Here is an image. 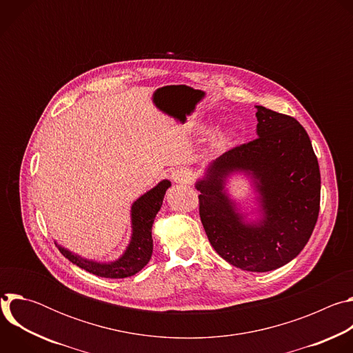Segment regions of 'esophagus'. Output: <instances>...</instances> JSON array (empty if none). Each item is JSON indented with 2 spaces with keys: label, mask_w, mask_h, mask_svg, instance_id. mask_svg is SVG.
Masks as SVG:
<instances>
[{
  "label": "esophagus",
  "mask_w": 353,
  "mask_h": 353,
  "mask_svg": "<svg viewBox=\"0 0 353 353\" xmlns=\"http://www.w3.org/2000/svg\"><path fill=\"white\" fill-rule=\"evenodd\" d=\"M191 179H192V174H191V172H190L188 169H185V168H179V169H176V170L172 172V180H173L174 183L187 184V183L191 181Z\"/></svg>",
  "instance_id": "1"
}]
</instances>
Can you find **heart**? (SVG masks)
<instances>
[{
  "instance_id": "obj_1",
  "label": "heart",
  "mask_w": 353,
  "mask_h": 353,
  "mask_svg": "<svg viewBox=\"0 0 353 353\" xmlns=\"http://www.w3.org/2000/svg\"><path fill=\"white\" fill-rule=\"evenodd\" d=\"M232 138V132H222V134H219V137H218V139H216V143H225V142H228L229 139Z\"/></svg>"
}]
</instances>
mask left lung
Masks as SVG:
<instances>
[{
    "instance_id": "8db88e82",
    "label": "left lung",
    "mask_w": 353,
    "mask_h": 353,
    "mask_svg": "<svg viewBox=\"0 0 353 353\" xmlns=\"http://www.w3.org/2000/svg\"><path fill=\"white\" fill-rule=\"evenodd\" d=\"M256 139L208 165L195 183L199 216L211 245L229 264L267 272L292 261L307 244L320 211V168L306 130L290 116L256 106ZM233 172L248 175L262 218L245 223L225 190Z\"/></svg>"
}]
</instances>
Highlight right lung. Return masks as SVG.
I'll return each mask as SVG.
<instances>
[{
    "instance_id": "add662e5",
    "label": "right lung",
    "mask_w": 353,
    "mask_h": 353,
    "mask_svg": "<svg viewBox=\"0 0 353 353\" xmlns=\"http://www.w3.org/2000/svg\"><path fill=\"white\" fill-rule=\"evenodd\" d=\"M172 185L169 180H162L158 185L141 195L131 207L132 234L123 256L112 263H97L82 259L70 250L59 245L61 254L79 268L102 278H127L139 272L152 257L154 240L152 225L159 212L166 190Z\"/></svg>"
}]
</instances>
